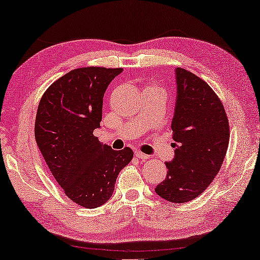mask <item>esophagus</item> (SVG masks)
<instances>
[{
	"mask_svg": "<svg viewBox=\"0 0 260 260\" xmlns=\"http://www.w3.org/2000/svg\"><path fill=\"white\" fill-rule=\"evenodd\" d=\"M135 156H137V157L140 158V159H148V158H149V156H148L147 154H143V152H141L140 150L135 151Z\"/></svg>",
	"mask_w": 260,
	"mask_h": 260,
	"instance_id": "34e87169",
	"label": "esophagus"
}]
</instances>
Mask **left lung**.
Masks as SVG:
<instances>
[{
  "label": "left lung",
  "instance_id": "1",
  "mask_svg": "<svg viewBox=\"0 0 260 260\" xmlns=\"http://www.w3.org/2000/svg\"><path fill=\"white\" fill-rule=\"evenodd\" d=\"M177 96L171 128L175 156L155 192L175 204L201 194L219 174L229 145V123L221 101L204 80L176 68Z\"/></svg>",
  "mask_w": 260,
  "mask_h": 260
}]
</instances>
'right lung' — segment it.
<instances>
[{"label": "right lung", "mask_w": 260, "mask_h": 260, "mask_svg": "<svg viewBox=\"0 0 260 260\" xmlns=\"http://www.w3.org/2000/svg\"><path fill=\"white\" fill-rule=\"evenodd\" d=\"M122 68L86 67L69 72L41 97L37 111V145L69 199L86 208L104 205L133 150H113L93 131L102 121L103 97Z\"/></svg>", "instance_id": "right-lung-1"}]
</instances>
